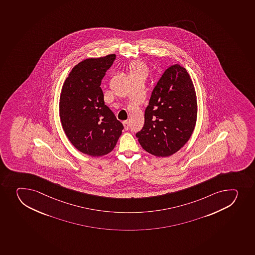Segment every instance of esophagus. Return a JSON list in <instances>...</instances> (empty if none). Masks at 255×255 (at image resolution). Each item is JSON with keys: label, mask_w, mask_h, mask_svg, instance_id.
I'll return each instance as SVG.
<instances>
[{"label": "esophagus", "mask_w": 255, "mask_h": 255, "mask_svg": "<svg viewBox=\"0 0 255 255\" xmlns=\"http://www.w3.org/2000/svg\"><path fill=\"white\" fill-rule=\"evenodd\" d=\"M123 125L124 127H125V129H126V130H128V129H129V121H124Z\"/></svg>", "instance_id": "1"}]
</instances>
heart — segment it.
<instances>
[{
    "instance_id": "b5f03b06",
    "label": "heart",
    "mask_w": 255,
    "mask_h": 255,
    "mask_svg": "<svg viewBox=\"0 0 255 255\" xmlns=\"http://www.w3.org/2000/svg\"><path fill=\"white\" fill-rule=\"evenodd\" d=\"M145 71H146V67L141 62L134 61L129 66V73H137V72H140V71L145 72Z\"/></svg>"
}]
</instances>
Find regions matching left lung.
Wrapping results in <instances>:
<instances>
[{
  "instance_id": "8db88e82",
  "label": "left lung",
  "mask_w": 255,
  "mask_h": 255,
  "mask_svg": "<svg viewBox=\"0 0 255 255\" xmlns=\"http://www.w3.org/2000/svg\"><path fill=\"white\" fill-rule=\"evenodd\" d=\"M196 119L194 85L186 69L175 64L164 71L152 91L144 126L135 135L149 154L169 156L189 140Z\"/></svg>"
}]
</instances>
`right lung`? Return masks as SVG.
<instances>
[{
  "label": "right lung",
  "mask_w": 255,
  "mask_h": 255,
  "mask_svg": "<svg viewBox=\"0 0 255 255\" xmlns=\"http://www.w3.org/2000/svg\"><path fill=\"white\" fill-rule=\"evenodd\" d=\"M116 55L90 58L77 64L64 82L60 118L71 144L84 154L98 157L113 150L123 125L105 105L102 79Z\"/></svg>",
  "instance_id": "add662e5"
}]
</instances>
